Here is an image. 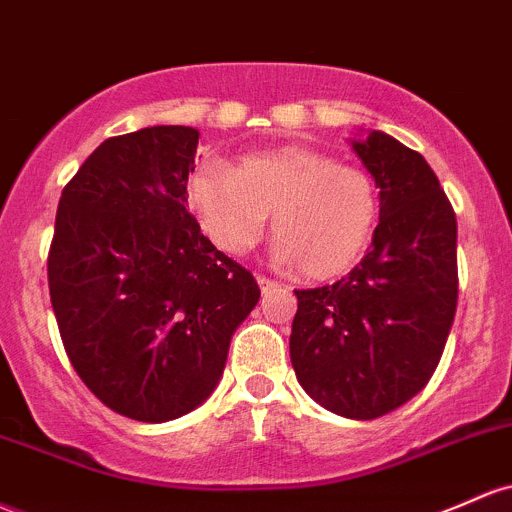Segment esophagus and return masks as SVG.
Returning a JSON list of instances; mask_svg holds the SVG:
<instances>
[{
    "instance_id": "1",
    "label": "esophagus",
    "mask_w": 512,
    "mask_h": 512,
    "mask_svg": "<svg viewBox=\"0 0 512 512\" xmlns=\"http://www.w3.org/2000/svg\"><path fill=\"white\" fill-rule=\"evenodd\" d=\"M257 284H260V289H262V294H272L274 289H277L279 286V282H274V279H269V277H265V274H257Z\"/></svg>"
}]
</instances>
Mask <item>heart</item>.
Segmentation results:
<instances>
[{
  "mask_svg": "<svg viewBox=\"0 0 512 512\" xmlns=\"http://www.w3.org/2000/svg\"><path fill=\"white\" fill-rule=\"evenodd\" d=\"M187 199L206 235L230 255L250 250L272 213L277 260L296 262L313 279L359 262L379 223L372 174L301 145L247 153L235 167L201 162L187 179Z\"/></svg>",
  "mask_w": 512,
  "mask_h": 512,
  "instance_id": "1",
  "label": "heart"
}]
</instances>
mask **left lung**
Instances as JSON below:
<instances>
[{
  "label": "left lung",
  "instance_id": "left-lung-1",
  "mask_svg": "<svg viewBox=\"0 0 512 512\" xmlns=\"http://www.w3.org/2000/svg\"><path fill=\"white\" fill-rule=\"evenodd\" d=\"M379 187L372 250L340 282L294 291L289 338L303 391L374 420L425 389L457 311V216L425 157L381 131L352 140Z\"/></svg>",
  "mask_w": 512,
  "mask_h": 512
}]
</instances>
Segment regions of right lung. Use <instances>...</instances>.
Returning <instances> with one entry per match:
<instances>
[{"label": "right lung", "instance_id": "1", "mask_svg": "<svg viewBox=\"0 0 512 512\" xmlns=\"http://www.w3.org/2000/svg\"><path fill=\"white\" fill-rule=\"evenodd\" d=\"M199 131L150 126L104 140L60 196L48 286L60 338L111 411L167 423L221 379L255 277L187 211Z\"/></svg>", "mask_w": 512, "mask_h": 512}]
</instances>
